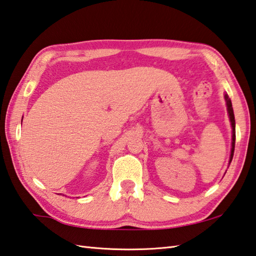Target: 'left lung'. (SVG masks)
<instances>
[{
    "label": "left lung",
    "instance_id": "8db88e82",
    "mask_svg": "<svg viewBox=\"0 0 256 256\" xmlns=\"http://www.w3.org/2000/svg\"><path fill=\"white\" fill-rule=\"evenodd\" d=\"M224 98H225V102H226V110H228V118H230V122H231V128H232V146H231V154H230V161H228V164H231L233 155H234V148H235V118H234V112H233L231 98H228V95L226 93L224 94Z\"/></svg>",
    "mask_w": 256,
    "mask_h": 256
}]
</instances>
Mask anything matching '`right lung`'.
Here are the masks:
<instances>
[{
    "instance_id": "obj_1",
    "label": "right lung",
    "mask_w": 256,
    "mask_h": 256,
    "mask_svg": "<svg viewBox=\"0 0 256 256\" xmlns=\"http://www.w3.org/2000/svg\"><path fill=\"white\" fill-rule=\"evenodd\" d=\"M22 120H23V118H22Z\"/></svg>"
}]
</instances>
